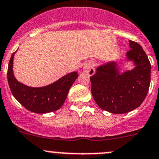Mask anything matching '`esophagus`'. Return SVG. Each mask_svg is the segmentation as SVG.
Here are the masks:
<instances>
[{
  "label": "esophagus",
  "instance_id": "obj_1",
  "mask_svg": "<svg viewBox=\"0 0 159 159\" xmlns=\"http://www.w3.org/2000/svg\"><path fill=\"white\" fill-rule=\"evenodd\" d=\"M83 70L85 73L88 74L89 76H93V75L95 73L94 66H93V63H86V64L84 65V66H83Z\"/></svg>",
  "mask_w": 159,
  "mask_h": 159
}]
</instances>
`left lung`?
Here are the masks:
<instances>
[{"label": "left lung", "instance_id": "1", "mask_svg": "<svg viewBox=\"0 0 159 159\" xmlns=\"http://www.w3.org/2000/svg\"><path fill=\"white\" fill-rule=\"evenodd\" d=\"M131 50L126 60L135 66L121 73L116 61L103 63L90 77L91 91L96 104L114 114H123L136 109L144 101L151 82V64L142 47L129 40Z\"/></svg>", "mask_w": 159, "mask_h": 159}]
</instances>
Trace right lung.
I'll return each instance as SVG.
<instances>
[{
  "label": "right lung",
  "instance_id": "add662e5",
  "mask_svg": "<svg viewBox=\"0 0 159 159\" xmlns=\"http://www.w3.org/2000/svg\"><path fill=\"white\" fill-rule=\"evenodd\" d=\"M11 55L7 70V81L13 96L29 111L35 113L44 114L58 110L67 96L68 92L75 80L77 72H72L47 86L31 87L24 85L15 78L13 70L14 57Z\"/></svg>",
  "mask_w": 159,
  "mask_h": 159
}]
</instances>
